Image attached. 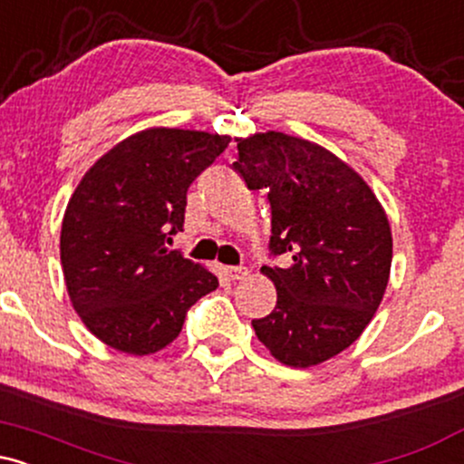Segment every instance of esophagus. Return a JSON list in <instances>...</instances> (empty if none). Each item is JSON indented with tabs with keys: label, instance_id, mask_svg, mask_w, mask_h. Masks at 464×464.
Here are the masks:
<instances>
[{
	"label": "esophagus",
	"instance_id": "obj_1",
	"mask_svg": "<svg viewBox=\"0 0 464 464\" xmlns=\"http://www.w3.org/2000/svg\"><path fill=\"white\" fill-rule=\"evenodd\" d=\"M227 275H228V279L242 281V279H246V276H248V270L244 268V266H228Z\"/></svg>",
	"mask_w": 464,
	"mask_h": 464
}]
</instances>
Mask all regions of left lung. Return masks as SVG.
Instances as JSON below:
<instances>
[{"instance_id": "1", "label": "left lung", "mask_w": 464, "mask_h": 464, "mask_svg": "<svg viewBox=\"0 0 464 464\" xmlns=\"http://www.w3.org/2000/svg\"><path fill=\"white\" fill-rule=\"evenodd\" d=\"M233 169L270 202V255L264 266L276 305L253 321L281 364L307 369L353 344L375 316L388 285L392 237L388 218L364 179L318 143L284 132L237 140Z\"/></svg>"}]
</instances>
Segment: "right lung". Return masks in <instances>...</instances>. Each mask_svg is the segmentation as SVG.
Returning <instances> with one entry per match:
<instances>
[{
    "label": "right lung",
    "mask_w": 464,
    "mask_h": 464,
    "mask_svg": "<svg viewBox=\"0 0 464 464\" xmlns=\"http://www.w3.org/2000/svg\"><path fill=\"white\" fill-rule=\"evenodd\" d=\"M227 135L148 129L111 148L67 202L61 264L73 310L95 338L130 355L168 347L218 276L169 250L188 189Z\"/></svg>",
    "instance_id": "1"
}]
</instances>
